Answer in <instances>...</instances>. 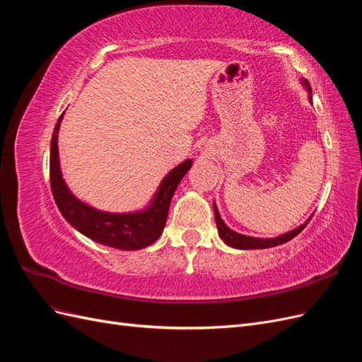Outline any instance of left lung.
Wrapping results in <instances>:
<instances>
[{
    "mask_svg": "<svg viewBox=\"0 0 362 362\" xmlns=\"http://www.w3.org/2000/svg\"><path fill=\"white\" fill-rule=\"evenodd\" d=\"M302 84L305 86L306 92L310 93V101H311V86L310 83L302 78ZM214 218H216V225H217V231H218V235H221V238L223 240V242L231 246V247H235V249H267V247H273V246H278V245H284L290 242L291 238H294L296 235H298L302 229L308 225V221H306L303 225L298 226L296 229H293V231L290 233H286L282 235H278L275 238H257V237H249V235H243V234H238L235 231H233V229H229L225 222L222 221L221 214H218L217 211V206H216V202H214Z\"/></svg>",
    "mask_w": 362,
    "mask_h": 362,
    "instance_id": "left-lung-1",
    "label": "left lung"
}]
</instances>
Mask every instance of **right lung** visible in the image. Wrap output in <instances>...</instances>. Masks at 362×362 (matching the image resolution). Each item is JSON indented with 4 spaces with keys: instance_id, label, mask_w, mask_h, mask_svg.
<instances>
[{
    "instance_id": "1",
    "label": "right lung",
    "mask_w": 362,
    "mask_h": 362,
    "mask_svg": "<svg viewBox=\"0 0 362 362\" xmlns=\"http://www.w3.org/2000/svg\"><path fill=\"white\" fill-rule=\"evenodd\" d=\"M62 119L63 115L54 128L49 152L51 190L62 216L76 231L100 245L122 250H137L157 242L168 221L172 196L184 175L192 168V160L182 161L164 177L154 198L145 210L124 214L96 210L76 199L63 180L57 146Z\"/></svg>"
}]
</instances>
